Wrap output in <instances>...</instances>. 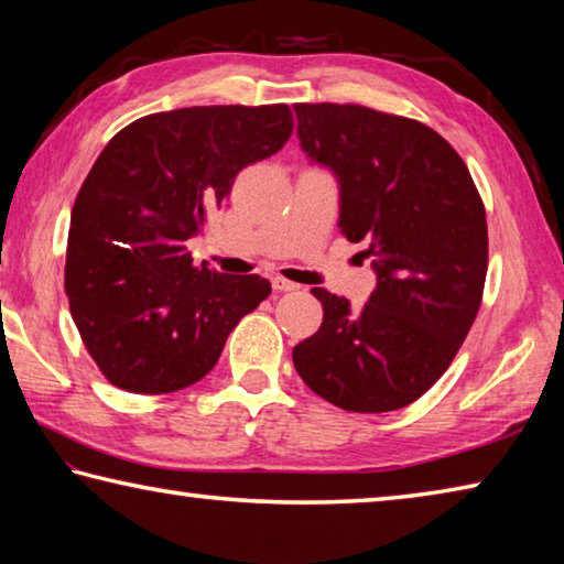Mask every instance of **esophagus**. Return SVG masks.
<instances>
[{"label": "esophagus", "instance_id": "esophagus-1", "mask_svg": "<svg viewBox=\"0 0 564 564\" xmlns=\"http://www.w3.org/2000/svg\"><path fill=\"white\" fill-rule=\"evenodd\" d=\"M271 285H273V291H281V293H291V291H299V289H301L299 283L285 281V279H281V275H273Z\"/></svg>", "mask_w": 564, "mask_h": 564}]
</instances>
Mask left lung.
I'll list each match as a JSON object with an SVG mask.
<instances>
[{"mask_svg": "<svg viewBox=\"0 0 564 564\" xmlns=\"http://www.w3.org/2000/svg\"><path fill=\"white\" fill-rule=\"evenodd\" d=\"M299 141L340 188V234L366 241L362 308L326 289L318 333L293 348L313 393L350 413L417 400L451 366L482 301L488 221L470 171L425 123L358 104H295Z\"/></svg>", "mask_w": 564, "mask_h": 564, "instance_id": "obj_1", "label": "left lung"}]
</instances>
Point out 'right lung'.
Here are the masks:
<instances>
[{
	"label": "right lung",
	"instance_id": "right-lung-1",
	"mask_svg": "<svg viewBox=\"0 0 564 564\" xmlns=\"http://www.w3.org/2000/svg\"><path fill=\"white\" fill-rule=\"evenodd\" d=\"M291 131L285 104L188 107L141 117L104 147L72 208L64 289L109 383L147 395L194 386L269 299L261 275L196 269L186 241L238 171L281 151Z\"/></svg>",
	"mask_w": 564,
	"mask_h": 564
}]
</instances>
